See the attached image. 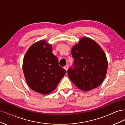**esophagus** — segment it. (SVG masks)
Instances as JSON below:
<instances>
[{
	"instance_id": "obj_1",
	"label": "esophagus",
	"mask_w": 125,
	"mask_h": 125,
	"mask_svg": "<svg viewBox=\"0 0 125 125\" xmlns=\"http://www.w3.org/2000/svg\"><path fill=\"white\" fill-rule=\"evenodd\" d=\"M64 68V69H65L66 71H67V70H68V65H66L65 67H63Z\"/></svg>"
}]
</instances>
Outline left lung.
Wrapping results in <instances>:
<instances>
[{
    "label": "left lung",
    "instance_id": "1",
    "mask_svg": "<svg viewBox=\"0 0 125 125\" xmlns=\"http://www.w3.org/2000/svg\"><path fill=\"white\" fill-rule=\"evenodd\" d=\"M71 55L74 62L67 73L75 85L85 91L100 85L107 73V61L99 45L83 37L72 49Z\"/></svg>",
    "mask_w": 125,
    "mask_h": 125
}]
</instances>
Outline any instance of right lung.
<instances>
[{
  "instance_id": "add662e5",
  "label": "right lung",
  "mask_w": 125,
  "mask_h": 125,
  "mask_svg": "<svg viewBox=\"0 0 125 125\" xmlns=\"http://www.w3.org/2000/svg\"><path fill=\"white\" fill-rule=\"evenodd\" d=\"M23 70L30 88L42 94L54 90L66 73L59 65L57 57L52 54V45L42 40L33 44L26 52Z\"/></svg>"
}]
</instances>
